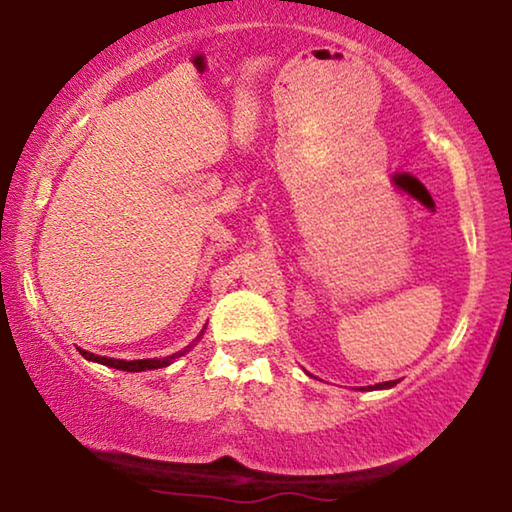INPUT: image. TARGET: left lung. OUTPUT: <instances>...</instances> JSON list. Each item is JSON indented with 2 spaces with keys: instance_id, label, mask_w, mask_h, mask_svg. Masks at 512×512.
I'll list each match as a JSON object with an SVG mask.
<instances>
[{
  "instance_id": "1",
  "label": "left lung",
  "mask_w": 512,
  "mask_h": 512,
  "mask_svg": "<svg viewBox=\"0 0 512 512\" xmlns=\"http://www.w3.org/2000/svg\"><path fill=\"white\" fill-rule=\"evenodd\" d=\"M396 384V380H391V382H382V384H375V389H387V387H394ZM373 389V387H370Z\"/></svg>"
}]
</instances>
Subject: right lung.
Returning <instances> with one entry per match:
<instances>
[{
    "instance_id": "right-lung-1",
    "label": "right lung",
    "mask_w": 512,
    "mask_h": 512,
    "mask_svg": "<svg viewBox=\"0 0 512 512\" xmlns=\"http://www.w3.org/2000/svg\"><path fill=\"white\" fill-rule=\"evenodd\" d=\"M191 349V347H188ZM188 349L179 354H172V356H165V359H139V361H121V359H107V356H97V354H90L86 349H79L83 359L88 361H95V363H102V366H109V368H118V370H128V373H139V370H153V368H165L170 366V363L177 359V356L186 354Z\"/></svg>"
}]
</instances>
